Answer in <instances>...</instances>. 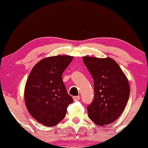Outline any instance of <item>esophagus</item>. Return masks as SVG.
Instances as JSON below:
<instances>
[{"label":"esophagus","mask_w":148,"mask_h":148,"mask_svg":"<svg viewBox=\"0 0 148 148\" xmlns=\"http://www.w3.org/2000/svg\"><path fill=\"white\" fill-rule=\"evenodd\" d=\"M73 99L74 101H77L80 99V97L79 96H74V97H73Z\"/></svg>","instance_id":"1"}]
</instances>
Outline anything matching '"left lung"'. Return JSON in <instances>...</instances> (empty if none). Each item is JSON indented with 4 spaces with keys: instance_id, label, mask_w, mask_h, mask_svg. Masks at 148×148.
I'll list each match as a JSON object with an SVG mask.
<instances>
[{
    "instance_id": "1",
    "label": "left lung",
    "mask_w": 148,
    "mask_h": 148,
    "mask_svg": "<svg viewBox=\"0 0 148 148\" xmlns=\"http://www.w3.org/2000/svg\"><path fill=\"white\" fill-rule=\"evenodd\" d=\"M83 61L94 81L95 97L87 108L88 116L99 126L112 123L128 102V79L118 64L110 57H84Z\"/></svg>"
}]
</instances>
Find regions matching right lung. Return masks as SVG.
<instances>
[{
    "label": "right lung",
    "mask_w": 148,
    "mask_h": 148,
    "mask_svg": "<svg viewBox=\"0 0 148 148\" xmlns=\"http://www.w3.org/2000/svg\"><path fill=\"white\" fill-rule=\"evenodd\" d=\"M73 59L69 56L47 57L32 69L25 88L27 110L37 121L47 127L64 119L66 108L73 102L62 79L64 70Z\"/></svg>",
    "instance_id": "right-lung-1"
}]
</instances>
